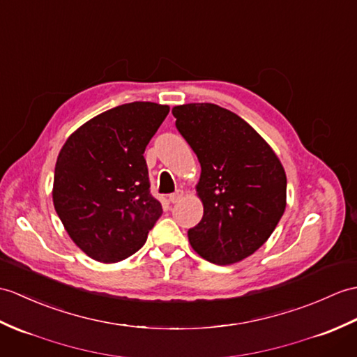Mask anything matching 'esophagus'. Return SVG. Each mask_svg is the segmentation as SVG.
<instances>
[{
    "instance_id": "1",
    "label": "esophagus",
    "mask_w": 357,
    "mask_h": 357,
    "mask_svg": "<svg viewBox=\"0 0 357 357\" xmlns=\"http://www.w3.org/2000/svg\"><path fill=\"white\" fill-rule=\"evenodd\" d=\"M182 197H184V192H182V190H176L175 193H172V195L169 196V201H170L172 204H176V202L181 201Z\"/></svg>"
}]
</instances>
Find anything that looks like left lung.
Segmentation results:
<instances>
[{
  "label": "left lung",
  "mask_w": 357,
  "mask_h": 357,
  "mask_svg": "<svg viewBox=\"0 0 357 357\" xmlns=\"http://www.w3.org/2000/svg\"><path fill=\"white\" fill-rule=\"evenodd\" d=\"M176 129L201 162L202 220L188 229L193 250L233 264L266 242L286 208L287 179L271 146L237 114L213 103L175 106Z\"/></svg>",
  "instance_id": "obj_1"
}]
</instances>
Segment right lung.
<instances>
[{
    "instance_id": "right-lung-1",
    "label": "right lung",
    "mask_w": 357,
    "mask_h": 357,
    "mask_svg": "<svg viewBox=\"0 0 357 357\" xmlns=\"http://www.w3.org/2000/svg\"><path fill=\"white\" fill-rule=\"evenodd\" d=\"M169 111L152 102L112 107L82 124L61 149L53 204L66 233L91 259H128L161 218L143 155Z\"/></svg>"
}]
</instances>
